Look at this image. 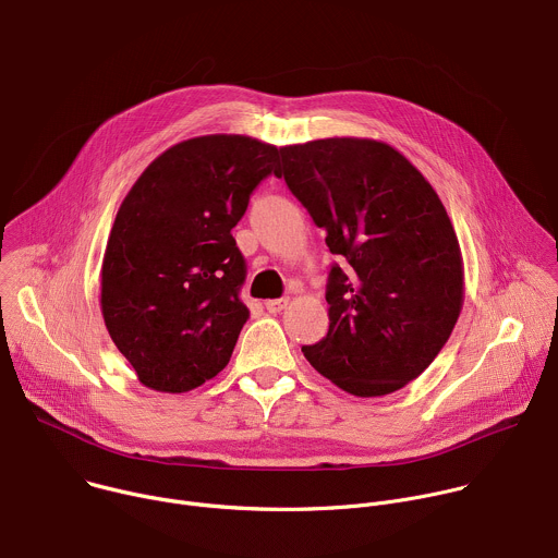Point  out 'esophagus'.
<instances>
[{
    "label": "esophagus",
    "instance_id": "esophagus-1",
    "mask_svg": "<svg viewBox=\"0 0 558 558\" xmlns=\"http://www.w3.org/2000/svg\"><path fill=\"white\" fill-rule=\"evenodd\" d=\"M289 306V298H280V300H267L265 302V308L269 311V313H280V311H284Z\"/></svg>",
    "mask_w": 558,
    "mask_h": 558
}]
</instances>
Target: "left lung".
Returning a JSON list of instances; mask_svg holds the SVG:
<instances>
[{"label": "left lung", "mask_w": 558, "mask_h": 558, "mask_svg": "<svg viewBox=\"0 0 558 558\" xmlns=\"http://www.w3.org/2000/svg\"><path fill=\"white\" fill-rule=\"evenodd\" d=\"M293 197L339 258L326 282L328 332L304 356L354 397L405 388L447 343L464 300L458 236L432 183L377 140L280 148Z\"/></svg>", "instance_id": "left-lung-1"}]
</instances>
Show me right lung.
Masks as SVG:
<instances>
[{
    "mask_svg": "<svg viewBox=\"0 0 558 558\" xmlns=\"http://www.w3.org/2000/svg\"><path fill=\"white\" fill-rule=\"evenodd\" d=\"M280 150L202 135L163 150L124 197L102 258L100 306L142 386L189 392L228 365L250 308L232 228Z\"/></svg>",
    "mask_w": 558,
    "mask_h": 558,
    "instance_id": "obj_1",
    "label": "right lung"
}]
</instances>
